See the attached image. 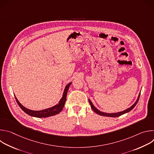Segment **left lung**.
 Returning <instances> with one entry per match:
<instances>
[{
	"instance_id": "1",
	"label": "left lung",
	"mask_w": 154,
	"mask_h": 154,
	"mask_svg": "<svg viewBox=\"0 0 154 154\" xmlns=\"http://www.w3.org/2000/svg\"><path fill=\"white\" fill-rule=\"evenodd\" d=\"M140 96V94H139V96H138V99H137V101L135 102V103L132 106H130V108H128V109H125V110H124V111H123V112H118V113H106L102 112L99 111V109H97V108H96L93 105V104L92 103V102H91V100H90V99H89V102H90V105H91V108L93 109V110L95 113H97L98 115H100V116H103L114 117V118H116V117L120 116H121V115H124V114H125V113H128V112H129L130 111H131V109H133V108L136 106V105L137 104V103H138V100H139Z\"/></svg>"
}]
</instances>
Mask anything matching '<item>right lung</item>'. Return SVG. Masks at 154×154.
<instances>
[{"mask_svg":"<svg viewBox=\"0 0 154 154\" xmlns=\"http://www.w3.org/2000/svg\"><path fill=\"white\" fill-rule=\"evenodd\" d=\"M71 83H69V84H68L66 85V86L65 87V89L64 90V93L63 94V97L61 99V100H60V102H58V104H57L51 108L43 109V110L33 111V110H31V109H27L19 103V102L18 101V100L16 99V97H15V98H16V102H17V104L19 105V106H20V108L27 115H29L31 116L36 117V118H46V117H49V116H52L57 115L61 112V110L64 106L66 100V96H67V93L68 91L69 87L71 85Z\"/></svg>","mask_w":154,"mask_h":154,"instance_id":"obj_1","label":"right lung"}]
</instances>
